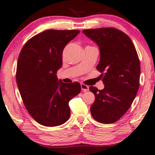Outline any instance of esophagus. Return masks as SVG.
Returning a JSON list of instances; mask_svg holds the SVG:
<instances>
[{
    "instance_id": "1",
    "label": "esophagus",
    "mask_w": 155,
    "mask_h": 155,
    "mask_svg": "<svg viewBox=\"0 0 155 155\" xmlns=\"http://www.w3.org/2000/svg\"><path fill=\"white\" fill-rule=\"evenodd\" d=\"M81 89L84 91H89V87L84 84H81Z\"/></svg>"
}]
</instances>
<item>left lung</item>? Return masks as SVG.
I'll use <instances>...</instances> for the list:
<instances>
[{
  "mask_svg": "<svg viewBox=\"0 0 155 155\" xmlns=\"http://www.w3.org/2000/svg\"><path fill=\"white\" fill-rule=\"evenodd\" d=\"M82 33L99 47L96 68L105 86L102 90L89 87L95 95L91 115L98 122L111 124L127 113L137 94L140 74L137 51L126 33L115 28L87 29Z\"/></svg>",
  "mask_w": 155,
  "mask_h": 155,
  "instance_id": "left-lung-1",
  "label": "left lung"
}]
</instances>
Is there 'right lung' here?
<instances>
[{
	"mask_svg": "<svg viewBox=\"0 0 155 155\" xmlns=\"http://www.w3.org/2000/svg\"><path fill=\"white\" fill-rule=\"evenodd\" d=\"M78 30H47L31 38L20 51L16 80L24 104L41 125L57 127L70 117L68 103L79 94V82L58 80L63 50Z\"/></svg>",
	"mask_w": 155,
	"mask_h": 155,
	"instance_id": "obj_1",
	"label": "right lung"
}]
</instances>
